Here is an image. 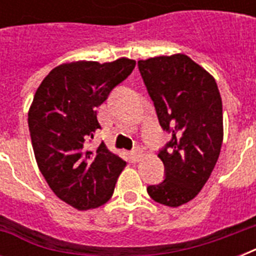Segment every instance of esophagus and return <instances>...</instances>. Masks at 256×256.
I'll list each match as a JSON object with an SVG mask.
<instances>
[{
	"label": "esophagus",
	"mask_w": 256,
	"mask_h": 256,
	"mask_svg": "<svg viewBox=\"0 0 256 256\" xmlns=\"http://www.w3.org/2000/svg\"><path fill=\"white\" fill-rule=\"evenodd\" d=\"M132 156L134 158V160H140V158L144 156V150L140 148H136L132 152Z\"/></svg>",
	"instance_id": "34e87169"
}]
</instances>
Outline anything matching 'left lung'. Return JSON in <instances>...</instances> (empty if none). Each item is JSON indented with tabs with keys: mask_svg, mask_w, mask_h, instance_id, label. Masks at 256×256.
I'll return each instance as SVG.
<instances>
[{
	"mask_svg": "<svg viewBox=\"0 0 256 256\" xmlns=\"http://www.w3.org/2000/svg\"><path fill=\"white\" fill-rule=\"evenodd\" d=\"M160 124L171 140L158 156L164 180L148 187L156 202H190L210 178L223 140L222 98L214 77L184 54L138 61Z\"/></svg>",
	"mask_w": 256,
	"mask_h": 256,
	"instance_id": "left-lung-1",
	"label": "left lung"
}]
</instances>
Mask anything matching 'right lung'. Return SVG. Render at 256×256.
<instances>
[{
	"mask_svg": "<svg viewBox=\"0 0 256 256\" xmlns=\"http://www.w3.org/2000/svg\"><path fill=\"white\" fill-rule=\"evenodd\" d=\"M136 68V61H78L54 68L34 94L28 114L38 168L58 198L77 210L108 202L126 166L102 142L96 108Z\"/></svg>",
	"mask_w": 256,
	"mask_h": 256,
	"instance_id": "obj_1",
	"label": "right lung"
}]
</instances>
